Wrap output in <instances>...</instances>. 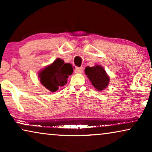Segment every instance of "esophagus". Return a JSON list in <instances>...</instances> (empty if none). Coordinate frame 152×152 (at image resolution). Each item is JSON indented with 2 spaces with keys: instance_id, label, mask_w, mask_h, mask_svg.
I'll return each mask as SVG.
<instances>
[{
  "instance_id": "esophagus-1",
  "label": "esophagus",
  "mask_w": 152,
  "mask_h": 152,
  "mask_svg": "<svg viewBox=\"0 0 152 152\" xmlns=\"http://www.w3.org/2000/svg\"><path fill=\"white\" fill-rule=\"evenodd\" d=\"M83 68H81V67H76L75 69V73L77 74H81L83 72Z\"/></svg>"
}]
</instances>
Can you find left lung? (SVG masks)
Masks as SVG:
<instances>
[{
	"label": "left lung",
	"instance_id": "1",
	"mask_svg": "<svg viewBox=\"0 0 152 152\" xmlns=\"http://www.w3.org/2000/svg\"><path fill=\"white\" fill-rule=\"evenodd\" d=\"M85 73L97 91H103L109 84L110 77L102 66L96 64L92 67H86Z\"/></svg>",
	"mask_w": 152,
	"mask_h": 152
}]
</instances>
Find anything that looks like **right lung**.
I'll use <instances>...</instances> for the list:
<instances>
[{"mask_svg": "<svg viewBox=\"0 0 152 152\" xmlns=\"http://www.w3.org/2000/svg\"><path fill=\"white\" fill-rule=\"evenodd\" d=\"M73 72L70 63H64L63 60L57 58L53 62L39 71L38 77L40 83L50 92H56L67 83L69 75Z\"/></svg>", "mask_w": 152, "mask_h": 152, "instance_id": "obj_1", "label": "right lung"}]
</instances>
